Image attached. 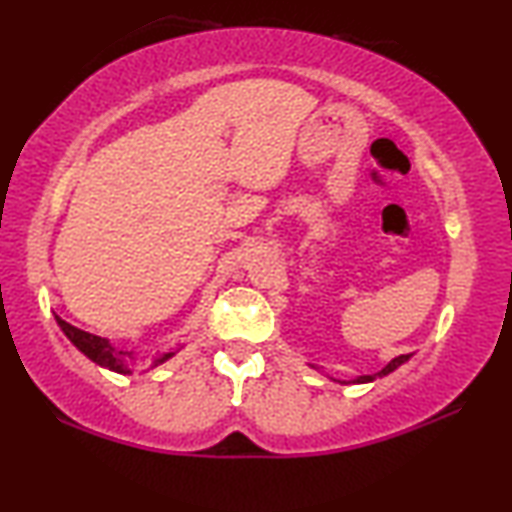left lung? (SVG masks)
I'll return each mask as SVG.
<instances>
[{"label": "left lung", "mask_w": 512, "mask_h": 512, "mask_svg": "<svg viewBox=\"0 0 512 512\" xmlns=\"http://www.w3.org/2000/svg\"><path fill=\"white\" fill-rule=\"evenodd\" d=\"M408 359H410V355H399V357H394L392 362L387 364L383 371L373 373V376H359V378L352 380V383H373V380H376V378H383V376H387V373H392L394 369H399V366H401V364H406Z\"/></svg>", "instance_id": "8db88e82"}]
</instances>
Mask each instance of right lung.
<instances>
[{
  "label": "right lung",
  "instance_id": "add662e5",
  "mask_svg": "<svg viewBox=\"0 0 512 512\" xmlns=\"http://www.w3.org/2000/svg\"><path fill=\"white\" fill-rule=\"evenodd\" d=\"M55 320H57V325H60V329L64 331V336H67L85 357L92 359V362L104 366V369H109V371H115V373H132L127 364L129 359H134L132 350H120L118 345H113L109 341V338L95 336V334H90V331H83L74 325H69V322H64L60 318V315H55ZM171 357H174V352H167V355L157 357L153 366L164 364Z\"/></svg>",
  "mask_w": 512,
  "mask_h": 512
}]
</instances>
